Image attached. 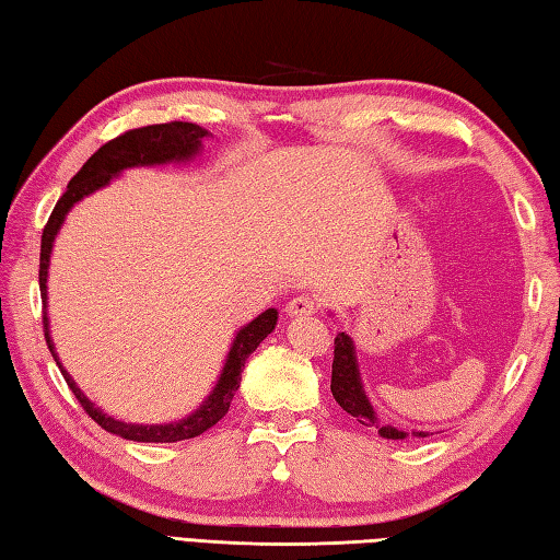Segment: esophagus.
<instances>
[{"instance_id":"obj_1","label":"esophagus","mask_w":560,"mask_h":560,"mask_svg":"<svg viewBox=\"0 0 560 560\" xmlns=\"http://www.w3.org/2000/svg\"><path fill=\"white\" fill-rule=\"evenodd\" d=\"M315 311H317V303L311 299V295H295V299H291L287 305V313L291 317H305V315H313Z\"/></svg>"}]
</instances>
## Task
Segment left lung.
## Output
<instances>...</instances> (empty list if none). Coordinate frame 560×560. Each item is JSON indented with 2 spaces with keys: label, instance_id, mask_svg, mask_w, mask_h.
<instances>
[{
  "label": "left lung",
  "instance_id": "8db88e82",
  "mask_svg": "<svg viewBox=\"0 0 560 560\" xmlns=\"http://www.w3.org/2000/svg\"><path fill=\"white\" fill-rule=\"evenodd\" d=\"M331 395H335L339 407L351 413L355 421L363 425H375L377 433L389 440H401L407 438L404 431H397V428L377 423V416L368 401L363 385H361V375H359V365H355V355H353V343L351 337L339 331L335 339V361H331ZM416 438H425L428 433H413Z\"/></svg>",
  "mask_w": 560,
  "mask_h": 560
}]
</instances>
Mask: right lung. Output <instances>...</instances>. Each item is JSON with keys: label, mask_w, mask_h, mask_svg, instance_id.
Returning <instances> with one entry per match:
<instances>
[{"label": "right lung", "mask_w": 560, "mask_h": 560, "mask_svg": "<svg viewBox=\"0 0 560 560\" xmlns=\"http://www.w3.org/2000/svg\"><path fill=\"white\" fill-rule=\"evenodd\" d=\"M207 135H209L207 129H201L199 125H192V122H163V125L127 129V132H122L120 137H115L108 141V144H103L86 163L81 165V171L69 180L67 192L57 199L50 219H47L43 229L40 271H38L43 305L47 299L45 281H47V265H50L52 241L59 231V225H62L67 217V211L74 207L81 197H86L93 192V189L108 185L113 175H117L125 168H132V165H153V163L183 161V159L195 156L201 147V139ZM273 325H277V311L269 307V311H265L247 327L237 331L229 359H225L217 389L211 392L209 399L201 404L192 416H187V419L168 423V425H132V423L110 419V416H105L101 409L93 407V404L81 395V389L74 385V380L67 375L62 365H59L50 335H47V313L43 311V331H45L47 349H50L52 359L57 361L59 371H62L69 389L74 392V397L79 399L83 411H86L91 419L101 428H105L108 433H115L125 440H135V443H177V440L197 438L205 431H209L211 425H217L223 416L229 413L231 399L237 392V387H241V373L245 368V361L249 359V353H253L259 343L267 339V335H271Z\"/></svg>", "instance_id": "1"}]
</instances>
